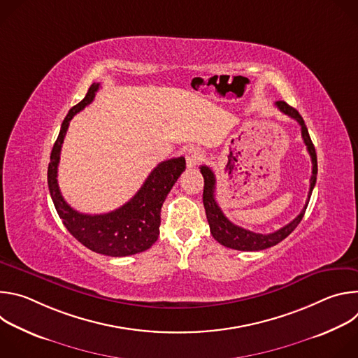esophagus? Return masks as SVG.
<instances>
[{
    "label": "esophagus",
    "instance_id": "obj_1",
    "mask_svg": "<svg viewBox=\"0 0 358 358\" xmlns=\"http://www.w3.org/2000/svg\"><path fill=\"white\" fill-rule=\"evenodd\" d=\"M185 160H187V166L191 167H196L202 160H203V151L198 147L189 148L185 155Z\"/></svg>",
    "mask_w": 358,
    "mask_h": 358
}]
</instances>
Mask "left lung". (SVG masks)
Returning a JSON list of instances; mask_svg holds the SVG:
<instances>
[{
  "instance_id": "left-lung-1",
  "label": "left lung",
  "mask_w": 358,
  "mask_h": 358,
  "mask_svg": "<svg viewBox=\"0 0 358 358\" xmlns=\"http://www.w3.org/2000/svg\"><path fill=\"white\" fill-rule=\"evenodd\" d=\"M276 106L278 109L287 115L289 117L294 119L300 127H301V137L303 141L308 147V151L312 159V177H310V189L308 194V201H306L304 207L301 210V213L287 225H285L283 228L278 229L276 232L272 234H257V232H252L248 231L242 227H238L235 224H232L222 213V210L220 208L218 202L215 201V174L213 173V170L207 166H201V174L203 177V192H202V202H203V208H206V214H207V220L210 224V231L213 234V236L224 246L231 248V249H236V250H262L271 246L278 245L279 242H282L286 236H289L294 228L300 224L306 208H308V203L312 195V191L315 188L316 184V177H317V156H316V150L315 145L312 143V138L309 136L308 127L304 124L303 117L299 115V112L289 106L286 101H276Z\"/></svg>"
}]
</instances>
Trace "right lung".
<instances>
[{
	"label": "right lung",
	"instance_id": "add662e5",
	"mask_svg": "<svg viewBox=\"0 0 358 358\" xmlns=\"http://www.w3.org/2000/svg\"><path fill=\"white\" fill-rule=\"evenodd\" d=\"M100 83H92L83 100L73 106L62 122L59 136L50 152L48 187L50 198L66 229L86 248L106 257L122 258L151 248L160 235V213L173 185L185 170V159L162 162L150 173L137 194L120 208L108 214H82L64 199L58 185L61 148L72 117L92 103Z\"/></svg>",
	"mask_w": 358,
	"mask_h": 358
}]
</instances>
